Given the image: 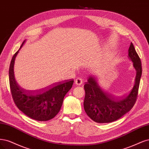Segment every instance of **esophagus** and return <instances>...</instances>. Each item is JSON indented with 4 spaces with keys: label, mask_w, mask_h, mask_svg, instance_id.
Here are the masks:
<instances>
[{
    "label": "esophagus",
    "mask_w": 149,
    "mask_h": 149,
    "mask_svg": "<svg viewBox=\"0 0 149 149\" xmlns=\"http://www.w3.org/2000/svg\"><path fill=\"white\" fill-rule=\"evenodd\" d=\"M75 83L76 85H81L83 83V79L81 77H78L77 79H75Z\"/></svg>",
    "instance_id": "obj_1"
}]
</instances>
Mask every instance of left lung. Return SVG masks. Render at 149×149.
Masks as SVG:
<instances>
[{
  "label": "left lung",
  "instance_id": "obj_1",
  "mask_svg": "<svg viewBox=\"0 0 149 149\" xmlns=\"http://www.w3.org/2000/svg\"><path fill=\"white\" fill-rule=\"evenodd\" d=\"M128 57L136 70L135 83L129 93L121 99H116L101 88L98 80L91 76L84 85L85 111L93 121L108 123L116 121L132 109L136 102L142 75V64L132 43L128 50Z\"/></svg>",
  "mask_w": 149,
  "mask_h": 149
}]
</instances>
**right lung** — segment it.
Segmentation results:
<instances>
[{
	"label": "right lung",
	"mask_w": 149,
	"mask_h": 149,
	"mask_svg": "<svg viewBox=\"0 0 149 149\" xmlns=\"http://www.w3.org/2000/svg\"><path fill=\"white\" fill-rule=\"evenodd\" d=\"M13 55L9 68V82L13 100L17 108L27 116L39 121H46L54 118L60 111L66 93L71 89L74 80H71L52 85L38 91L25 90L17 84L14 75L16 57L25 42Z\"/></svg>",
	"instance_id": "right-lung-1"
}]
</instances>
